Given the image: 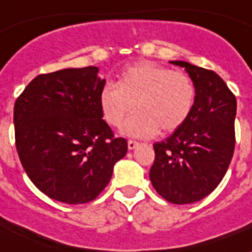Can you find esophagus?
<instances>
[{"label": "esophagus", "instance_id": "34e87169", "mask_svg": "<svg viewBox=\"0 0 252 252\" xmlns=\"http://www.w3.org/2000/svg\"><path fill=\"white\" fill-rule=\"evenodd\" d=\"M137 145H139V143H137V141L128 140V148H129V150H135Z\"/></svg>", "mask_w": 252, "mask_h": 252}]
</instances>
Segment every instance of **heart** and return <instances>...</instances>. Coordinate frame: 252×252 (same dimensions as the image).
<instances>
[{
	"mask_svg": "<svg viewBox=\"0 0 252 252\" xmlns=\"http://www.w3.org/2000/svg\"><path fill=\"white\" fill-rule=\"evenodd\" d=\"M196 100L192 79L184 72L155 64L137 63L121 73L116 85L107 84L98 104L105 121L120 126L136 107L137 113L123 126V133L148 139L161 128L172 132L191 116Z\"/></svg>",
	"mask_w": 252,
	"mask_h": 252,
	"instance_id": "obj_1",
	"label": "heart"
}]
</instances>
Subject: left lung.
Listing matches in <instances>:
<instances>
[{
    "mask_svg": "<svg viewBox=\"0 0 252 252\" xmlns=\"http://www.w3.org/2000/svg\"><path fill=\"white\" fill-rule=\"evenodd\" d=\"M187 70L196 88L195 107L183 126L155 143L151 183L167 202L189 204L215 189L235 148L236 98L214 70L171 61Z\"/></svg>",
    "mask_w": 252,
    "mask_h": 252,
    "instance_id": "obj_1",
    "label": "left lung"
}]
</instances>
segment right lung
Listing matches in <instances>:
<instances>
[{
	"mask_svg": "<svg viewBox=\"0 0 252 252\" xmlns=\"http://www.w3.org/2000/svg\"><path fill=\"white\" fill-rule=\"evenodd\" d=\"M98 68H69L37 76L14 104L16 148L25 172L57 202H92L107 187L128 150L102 120L105 80Z\"/></svg>",
	"mask_w": 252,
	"mask_h": 252,
	"instance_id": "obj_1",
	"label": "right lung"
}]
</instances>
